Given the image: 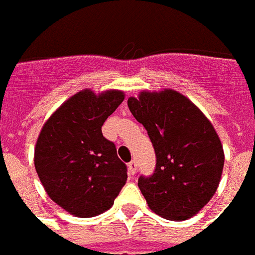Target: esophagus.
Masks as SVG:
<instances>
[{"label":"esophagus","instance_id":"obj_1","mask_svg":"<svg viewBox=\"0 0 255 255\" xmlns=\"http://www.w3.org/2000/svg\"><path fill=\"white\" fill-rule=\"evenodd\" d=\"M136 169H137V162L134 160H132L131 162L128 163V171H129V174L133 175L136 173Z\"/></svg>","mask_w":255,"mask_h":255}]
</instances>
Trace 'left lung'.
I'll return each mask as SVG.
<instances>
[{
  "label": "left lung",
  "mask_w": 255,
  "mask_h": 255,
  "mask_svg": "<svg viewBox=\"0 0 255 255\" xmlns=\"http://www.w3.org/2000/svg\"><path fill=\"white\" fill-rule=\"evenodd\" d=\"M128 109L156 153L153 174L137 182L149 208L167 220H187L210 202L220 182L224 152L214 126L171 89L131 97Z\"/></svg>",
  "instance_id": "8db88e82"
}]
</instances>
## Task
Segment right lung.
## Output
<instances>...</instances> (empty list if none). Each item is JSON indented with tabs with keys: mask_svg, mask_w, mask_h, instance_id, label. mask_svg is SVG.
<instances>
[{
	"mask_svg": "<svg viewBox=\"0 0 255 255\" xmlns=\"http://www.w3.org/2000/svg\"><path fill=\"white\" fill-rule=\"evenodd\" d=\"M124 94L82 90L52 114L35 146V169L49 198L69 214L93 217L114 204L127 181L117 146L102 134Z\"/></svg>",
	"mask_w": 255,
	"mask_h": 255,
	"instance_id": "right-lung-1",
	"label": "right lung"
}]
</instances>
